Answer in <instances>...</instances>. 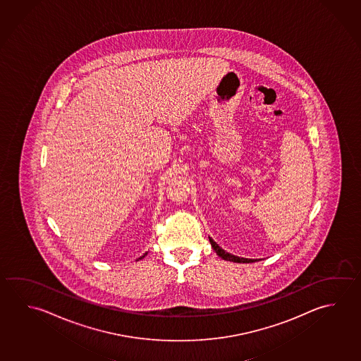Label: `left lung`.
Segmentation results:
<instances>
[{"label": "left lung", "mask_w": 361, "mask_h": 361, "mask_svg": "<svg viewBox=\"0 0 361 361\" xmlns=\"http://www.w3.org/2000/svg\"><path fill=\"white\" fill-rule=\"evenodd\" d=\"M209 240H210V245L213 247V250H214L215 253L221 257L223 259H226V261H231V262H238V264H250V262H255V261H257V259H245V257H238V256H234L232 253H228L221 248V247L218 246L216 243H215L214 240L212 237H209Z\"/></svg>", "instance_id": "obj_1"}]
</instances>
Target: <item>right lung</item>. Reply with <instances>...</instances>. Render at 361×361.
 I'll use <instances>...</instances> for the list:
<instances>
[{
    "mask_svg": "<svg viewBox=\"0 0 361 361\" xmlns=\"http://www.w3.org/2000/svg\"><path fill=\"white\" fill-rule=\"evenodd\" d=\"M147 253H148V252L145 253V255H143V256H140V259H143V257H145V256H146Z\"/></svg>",
    "mask_w": 361,
    "mask_h": 361,
    "instance_id": "right-lung-1",
    "label": "right lung"
}]
</instances>
